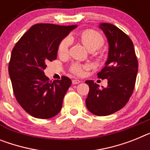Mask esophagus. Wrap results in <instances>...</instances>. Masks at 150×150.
<instances>
[{"mask_svg":"<svg viewBox=\"0 0 150 150\" xmlns=\"http://www.w3.org/2000/svg\"><path fill=\"white\" fill-rule=\"evenodd\" d=\"M81 83V81H80V80H76V79H75V80H72L73 84H78V83Z\"/></svg>","mask_w":150,"mask_h":150,"instance_id":"esophagus-1","label":"esophagus"}]
</instances>
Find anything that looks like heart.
<instances>
[{
	"label": "heart",
	"instance_id": "b5f03b06",
	"mask_svg": "<svg viewBox=\"0 0 150 150\" xmlns=\"http://www.w3.org/2000/svg\"><path fill=\"white\" fill-rule=\"evenodd\" d=\"M77 39L83 45L89 52H95L102 48L104 45V39L102 35L93 29H86L76 35ZM69 42L67 39H64L61 42L58 47V53L61 55H64L67 52ZM86 68V66L75 64L70 68V70L76 75H80L83 73V70Z\"/></svg>",
	"mask_w": 150,
	"mask_h": 150
}]
</instances>
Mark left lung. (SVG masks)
Listing matches in <instances>:
<instances>
[{"label":"left lung","mask_w":150,"mask_h":150,"mask_svg":"<svg viewBox=\"0 0 150 150\" xmlns=\"http://www.w3.org/2000/svg\"><path fill=\"white\" fill-rule=\"evenodd\" d=\"M98 27L108 42V59L98 77L108 80V86L99 88L93 80H86L89 92L86 105L91 113L106 116L124 107L131 96L136 83L138 61L132 41L113 24L102 23Z\"/></svg>","instance_id":"8db88e82"}]
</instances>
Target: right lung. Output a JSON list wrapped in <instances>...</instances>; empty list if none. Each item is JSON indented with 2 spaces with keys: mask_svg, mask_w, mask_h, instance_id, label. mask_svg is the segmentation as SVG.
<instances>
[{
  "mask_svg": "<svg viewBox=\"0 0 150 150\" xmlns=\"http://www.w3.org/2000/svg\"><path fill=\"white\" fill-rule=\"evenodd\" d=\"M76 25L39 23L33 25L13 48L9 75L16 100L36 118H51L59 113L71 80L49 81L45 75L46 63L57 58L61 41Z\"/></svg>",
  "mask_w": 150,
  "mask_h": 150,
  "instance_id": "obj_1",
  "label": "right lung"
}]
</instances>
